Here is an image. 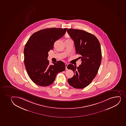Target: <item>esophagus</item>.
Listing matches in <instances>:
<instances>
[{
	"instance_id": "obj_1",
	"label": "esophagus",
	"mask_w": 126,
	"mask_h": 126,
	"mask_svg": "<svg viewBox=\"0 0 126 126\" xmlns=\"http://www.w3.org/2000/svg\"><path fill=\"white\" fill-rule=\"evenodd\" d=\"M65 67H66V70H67V67L68 66V64H65Z\"/></svg>"
}]
</instances>
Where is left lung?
<instances>
[{
  "mask_svg": "<svg viewBox=\"0 0 126 126\" xmlns=\"http://www.w3.org/2000/svg\"><path fill=\"white\" fill-rule=\"evenodd\" d=\"M68 33L74 41L77 54L80 55L81 64L79 67L70 64L68 69L74 71L73 77L68 79L75 88H84L95 78L100 67L102 53L100 42L95 35L83 30L68 29Z\"/></svg>",
  "mask_w": 126,
  "mask_h": 126,
  "instance_id": "8db88e82",
  "label": "left lung"
}]
</instances>
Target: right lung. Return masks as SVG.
Here are the masks:
<instances>
[{"mask_svg": "<svg viewBox=\"0 0 126 126\" xmlns=\"http://www.w3.org/2000/svg\"><path fill=\"white\" fill-rule=\"evenodd\" d=\"M67 28H49L34 33L29 38L24 49V62L28 74L34 83L47 86L53 83L57 73L65 70L62 61L50 65L48 52L54 43L65 34Z\"/></svg>", "mask_w": 126, "mask_h": 126, "instance_id": "add662e5", "label": "right lung"}]
</instances>
